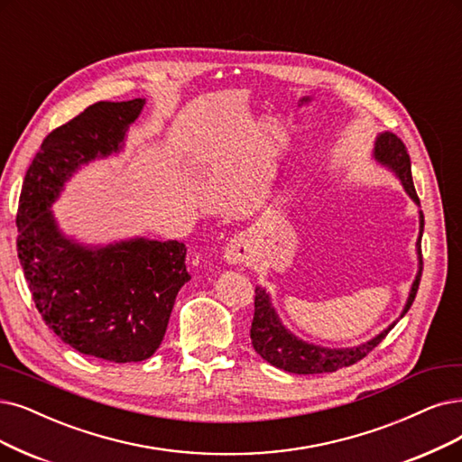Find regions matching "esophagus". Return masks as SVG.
<instances>
[{
	"instance_id": "esophagus-1",
	"label": "esophagus",
	"mask_w": 462,
	"mask_h": 462,
	"mask_svg": "<svg viewBox=\"0 0 462 462\" xmlns=\"http://www.w3.org/2000/svg\"><path fill=\"white\" fill-rule=\"evenodd\" d=\"M225 257L230 264H247L251 259V247L245 237H234V240L228 244Z\"/></svg>"
}]
</instances>
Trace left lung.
<instances>
[{
  "label": "left lung",
  "instance_id": "obj_1",
  "mask_svg": "<svg viewBox=\"0 0 462 462\" xmlns=\"http://www.w3.org/2000/svg\"><path fill=\"white\" fill-rule=\"evenodd\" d=\"M374 158H377L381 163L388 165L392 171H396V175L400 177L405 192L419 203V196L415 192V184L411 177V160H409L407 148L402 143V139H398L394 133L379 134L377 143H374ZM422 228H424V215L420 211V234L417 242L419 253H420ZM420 276H422V254H420L419 274L413 282L411 293H409L402 316H405L407 310L411 309V304L419 291ZM394 326L396 323H392L388 329L371 338L369 343L354 346V348H323V346L309 345V343H302V340L293 337L282 326L274 309H272L270 297L266 295L264 289L261 287L254 289V316L251 323L253 348L254 352L261 354L268 364L289 373L316 374V373H333L340 367H350L356 362L364 360L373 348H377L383 343V338Z\"/></svg>",
  "mask_w": 462,
  "mask_h": 462
}]
</instances>
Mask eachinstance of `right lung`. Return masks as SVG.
<instances>
[{
	"mask_svg": "<svg viewBox=\"0 0 462 462\" xmlns=\"http://www.w3.org/2000/svg\"><path fill=\"white\" fill-rule=\"evenodd\" d=\"M143 106V98L100 100L51 131L16 211V251L45 326L74 350L116 364L148 360L160 348L179 289L190 280L186 247L144 237L83 247L59 232L49 205L81 163L119 152Z\"/></svg>",
	"mask_w": 462,
	"mask_h": 462,
	"instance_id": "add662e5",
	"label": "right lung"
}]
</instances>
